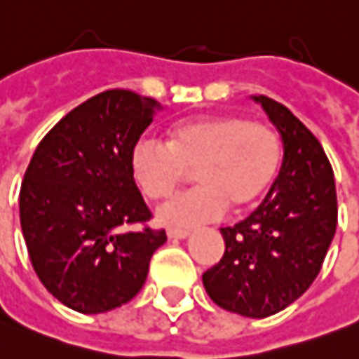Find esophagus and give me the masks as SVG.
<instances>
[{"label":"esophagus","instance_id":"34e87169","mask_svg":"<svg viewBox=\"0 0 359 359\" xmlns=\"http://www.w3.org/2000/svg\"><path fill=\"white\" fill-rule=\"evenodd\" d=\"M191 234V231H182V229H168V238L172 241H182V238H187Z\"/></svg>","mask_w":359,"mask_h":359}]
</instances>
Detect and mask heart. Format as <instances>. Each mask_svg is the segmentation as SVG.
<instances>
[{
    "instance_id": "b5f03b06",
    "label": "heart",
    "mask_w": 359,
    "mask_h": 359,
    "mask_svg": "<svg viewBox=\"0 0 359 359\" xmlns=\"http://www.w3.org/2000/svg\"><path fill=\"white\" fill-rule=\"evenodd\" d=\"M281 162L276 130L238 115H199L168 128V142L140 137L128 152L130 175L144 197L165 199L194 170V189L172 197L158 221L189 229L244 211L273 184Z\"/></svg>"
}]
</instances>
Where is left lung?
<instances>
[{
	"label": "left lung",
	"instance_id": "obj_1",
	"mask_svg": "<svg viewBox=\"0 0 359 359\" xmlns=\"http://www.w3.org/2000/svg\"><path fill=\"white\" fill-rule=\"evenodd\" d=\"M283 140V162L266 199L221 229L224 254L203 273L209 297L231 313L266 318L297 301L323 268L338 205L332 165L320 142L285 105L254 97Z\"/></svg>",
	"mask_w": 359,
	"mask_h": 359
}]
</instances>
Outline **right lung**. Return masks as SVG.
<instances>
[{
    "label": "right lung",
    "instance_id": "add662e5",
    "mask_svg": "<svg viewBox=\"0 0 359 359\" xmlns=\"http://www.w3.org/2000/svg\"><path fill=\"white\" fill-rule=\"evenodd\" d=\"M160 105L128 90H107L62 117L39 142L25 172L19 217L43 285L62 305L97 315L142 289L165 231L128 168V152Z\"/></svg>",
    "mask_w": 359,
    "mask_h": 359
}]
</instances>
